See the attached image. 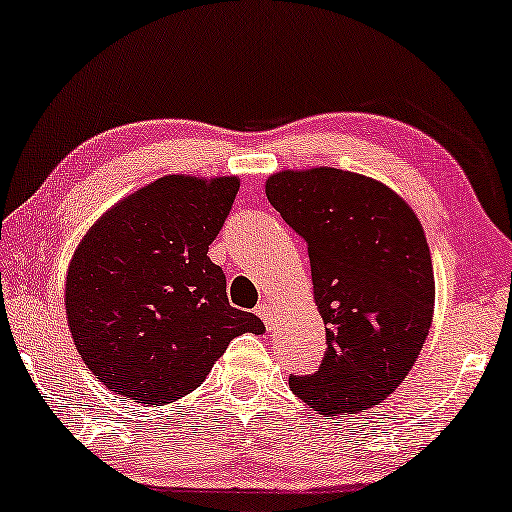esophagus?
<instances>
[{"label":"esophagus","instance_id":"esophagus-1","mask_svg":"<svg viewBox=\"0 0 512 512\" xmlns=\"http://www.w3.org/2000/svg\"><path fill=\"white\" fill-rule=\"evenodd\" d=\"M256 314L260 316V321L265 323L267 330H269V327H272L274 321H276V314H274V310H272V305H267V303H260V305L256 307Z\"/></svg>","mask_w":512,"mask_h":512}]
</instances>
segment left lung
<instances>
[{"label": "left lung", "mask_w": 512, "mask_h": 512, "mask_svg": "<svg viewBox=\"0 0 512 512\" xmlns=\"http://www.w3.org/2000/svg\"><path fill=\"white\" fill-rule=\"evenodd\" d=\"M265 194L307 243L327 350L289 388L323 414L381 403L417 361L435 310L421 223L392 189L359 173L283 171Z\"/></svg>", "instance_id": "8db88e82"}]
</instances>
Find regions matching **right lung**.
I'll return each mask as SVG.
<instances>
[{"label": "right lung", "instance_id": "obj_1", "mask_svg": "<svg viewBox=\"0 0 512 512\" xmlns=\"http://www.w3.org/2000/svg\"><path fill=\"white\" fill-rule=\"evenodd\" d=\"M238 178L167 176L124 198L84 236L66 276L77 352L111 392L171 403L207 379L236 336L265 330L236 310L209 245Z\"/></svg>", "mask_w": 512, "mask_h": 512}]
</instances>
